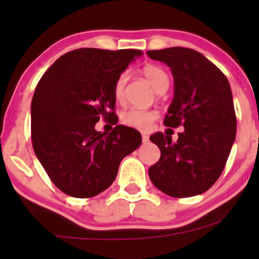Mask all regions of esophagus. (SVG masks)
Here are the masks:
<instances>
[{
	"label": "esophagus",
	"mask_w": 259,
	"mask_h": 259,
	"mask_svg": "<svg viewBox=\"0 0 259 259\" xmlns=\"http://www.w3.org/2000/svg\"><path fill=\"white\" fill-rule=\"evenodd\" d=\"M148 140H150V138H148L147 134H142V142L146 144V142H148Z\"/></svg>",
	"instance_id": "esophagus-1"
}]
</instances>
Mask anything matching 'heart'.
<instances>
[{
    "instance_id": "b5f03b06",
    "label": "heart",
    "mask_w": 259,
    "mask_h": 259,
    "mask_svg": "<svg viewBox=\"0 0 259 259\" xmlns=\"http://www.w3.org/2000/svg\"><path fill=\"white\" fill-rule=\"evenodd\" d=\"M142 74L146 76L151 85L158 94H163L169 86V76L168 73L163 69L162 67L156 64H147L142 68ZM127 81V74H120L119 78L117 79L114 84V99L118 102H121L124 100V95H125V85ZM157 114L154 111L151 109H141V108H133L125 109L121 112L120 121L124 125L134 127V129L139 130H147L156 119Z\"/></svg>"
}]
</instances>
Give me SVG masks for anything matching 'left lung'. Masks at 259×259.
Segmentation results:
<instances>
[{"instance_id": "left-lung-1", "label": "left lung", "mask_w": 259, "mask_h": 259, "mask_svg": "<svg viewBox=\"0 0 259 259\" xmlns=\"http://www.w3.org/2000/svg\"><path fill=\"white\" fill-rule=\"evenodd\" d=\"M169 65L174 99L164 125L184 126L177 142L163 133L150 140L160 158L148 169L153 185L171 197H191L207 191L221 177L236 136V114L227 76L203 55L185 47L147 51Z\"/></svg>"}]
</instances>
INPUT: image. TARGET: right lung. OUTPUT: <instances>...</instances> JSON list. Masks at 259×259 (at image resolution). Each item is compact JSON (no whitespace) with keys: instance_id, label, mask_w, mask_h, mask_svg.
Segmentation results:
<instances>
[{"instance_id":"right-lung-1","label":"right lung","mask_w":259,"mask_h":259,"mask_svg":"<svg viewBox=\"0 0 259 259\" xmlns=\"http://www.w3.org/2000/svg\"><path fill=\"white\" fill-rule=\"evenodd\" d=\"M140 50L78 49L59 57L31 101L34 152L64 194L89 198L108 189L121 159L141 145V134L117 125L96 132L100 118L115 121L114 84Z\"/></svg>"}]
</instances>
